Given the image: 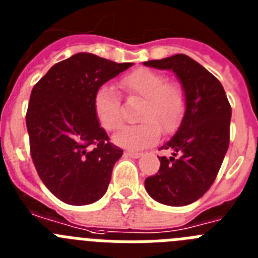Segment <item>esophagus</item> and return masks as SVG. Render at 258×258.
<instances>
[{
	"label": "esophagus",
	"mask_w": 258,
	"mask_h": 258,
	"mask_svg": "<svg viewBox=\"0 0 258 258\" xmlns=\"http://www.w3.org/2000/svg\"><path fill=\"white\" fill-rule=\"evenodd\" d=\"M125 155H126V156H129V157H140V156H142V154H141V152H137V151H132V150H127V151H125Z\"/></svg>",
	"instance_id": "obj_1"
}]
</instances>
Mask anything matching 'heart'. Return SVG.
<instances>
[{
	"label": "heart",
	"mask_w": 258,
	"mask_h": 258,
	"mask_svg": "<svg viewBox=\"0 0 258 258\" xmlns=\"http://www.w3.org/2000/svg\"><path fill=\"white\" fill-rule=\"evenodd\" d=\"M120 88L131 99H143L140 124L127 125L113 138L118 146L142 150L160 138L161 131L170 134L179 126L186 112V93L178 83L168 81L161 72L138 68L120 80ZM93 109L98 122L107 132H115L124 122L117 93L102 86L93 98Z\"/></svg>",
	"instance_id": "obj_1"
}]
</instances>
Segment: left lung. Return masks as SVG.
<instances>
[{
    "instance_id": "left-lung-1",
    "label": "left lung",
    "mask_w": 258,
    "mask_h": 258,
    "mask_svg": "<svg viewBox=\"0 0 258 258\" xmlns=\"http://www.w3.org/2000/svg\"><path fill=\"white\" fill-rule=\"evenodd\" d=\"M159 70H172L186 93V112L178 132L160 150V168L145 186L156 202L183 207L197 202L211 188L230 143L231 106L217 77L184 54L145 61Z\"/></svg>"
}]
</instances>
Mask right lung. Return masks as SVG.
Listing matches in <instances>:
<instances>
[{"instance_id":"obj_1","label":"right lung","mask_w":258,"mask_h":258,"mask_svg":"<svg viewBox=\"0 0 258 258\" xmlns=\"http://www.w3.org/2000/svg\"><path fill=\"white\" fill-rule=\"evenodd\" d=\"M131 66L79 52L52 66L32 89L26 113L32 161L63 203L86 206L106 194L122 150L99 126L93 98Z\"/></svg>"}]
</instances>
